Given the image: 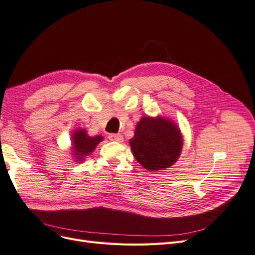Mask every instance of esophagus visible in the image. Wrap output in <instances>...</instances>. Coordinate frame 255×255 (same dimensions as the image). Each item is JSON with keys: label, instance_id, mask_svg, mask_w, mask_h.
<instances>
[{"label": "esophagus", "instance_id": "esophagus-1", "mask_svg": "<svg viewBox=\"0 0 255 255\" xmlns=\"http://www.w3.org/2000/svg\"><path fill=\"white\" fill-rule=\"evenodd\" d=\"M109 139L111 141H115V142H122V141H124V137H122L120 134H110Z\"/></svg>", "mask_w": 255, "mask_h": 255}]
</instances>
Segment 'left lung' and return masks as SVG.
Here are the masks:
<instances>
[{
	"mask_svg": "<svg viewBox=\"0 0 255 255\" xmlns=\"http://www.w3.org/2000/svg\"><path fill=\"white\" fill-rule=\"evenodd\" d=\"M183 139L179 128L170 119L142 117L129 145L134 157L147 170L170 167L178 160Z\"/></svg>",
	"mask_w": 255,
	"mask_h": 255,
	"instance_id": "obj_1",
	"label": "left lung"
}]
</instances>
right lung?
<instances>
[{
    "label": "right lung",
    "mask_w": 255,
    "mask_h": 255,
    "mask_svg": "<svg viewBox=\"0 0 255 255\" xmlns=\"http://www.w3.org/2000/svg\"><path fill=\"white\" fill-rule=\"evenodd\" d=\"M104 137L97 135L95 137L88 136L86 129L80 128L76 129L72 135L73 143V155L76 159V162H80L85 159L88 155L92 152L100 141H103Z\"/></svg>",
    "instance_id": "right-lung-1"
}]
</instances>
